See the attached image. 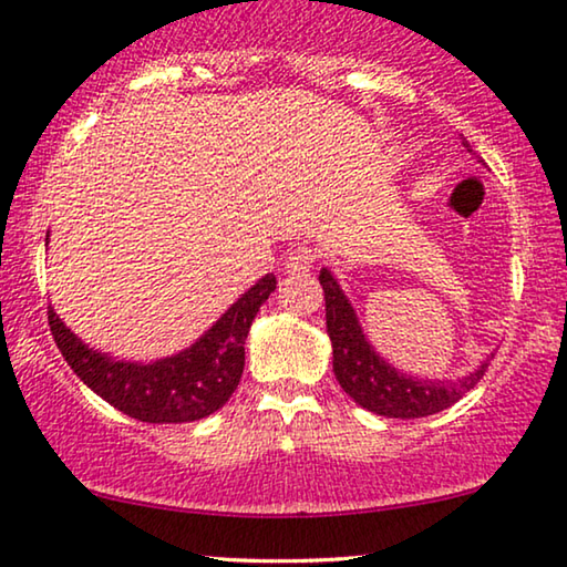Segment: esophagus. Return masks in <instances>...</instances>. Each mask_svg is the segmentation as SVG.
Masks as SVG:
<instances>
[{"label": "esophagus", "instance_id": "obj_1", "mask_svg": "<svg viewBox=\"0 0 567 567\" xmlns=\"http://www.w3.org/2000/svg\"><path fill=\"white\" fill-rule=\"evenodd\" d=\"M316 259H318L316 249H310V246H295V249H292L290 254H287L285 272H287V275L308 272V269L316 265Z\"/></svg>", "mask_w": 567, "mask_h": 567}]
</instances>
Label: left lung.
Returning <instances> with one entry per match:
<instances>
[{
	"mask_svg": "<svg viewBox=\"0 0 567 567\" xmlns=\"http://www.w3.org/2000/svg\"><path fill=\"white\" fill-rule=\"evenodd\" d=\"M470 148L467 141H462ZM318 280L326 295V331L333 349V374L339 385L357 405L388 419H421L450 409L475 388L488 370L493 354L475 367L473 372L454 380L413 378L395 370L385 357L374 352L367 341L364 329L347 292L329 267L321 269Z\"/></svg>",
	"mask_w": 567,
	"mask_h": 567,
	"instance_id": "obj_1",
	"label": "left lung"
}]
</instances>
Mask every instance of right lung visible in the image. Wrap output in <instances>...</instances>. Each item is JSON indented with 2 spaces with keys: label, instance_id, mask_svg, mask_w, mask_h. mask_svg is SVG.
Instances as JSON below:
<instances>
[{
  "label": "right lung",
  "instance_id": "add662e5",
  "mask_svg": "<svg viewBox=\"0 0 567 567\" xmlns=\"http://www.w3.org/2000/svg\"><path fill=\"white\" fill-rule=\"evenodd\" d=\"M275 287L277 277L265 275L200 339L154 362L117 360L84 344L53 308H48V323L63 360L102 401L146 424H187L210 416L234 395L244 372V344L251 321Z\"/></svg>",
  "mask_w": 567,
  "mask_h": 567
}]
</instances>
